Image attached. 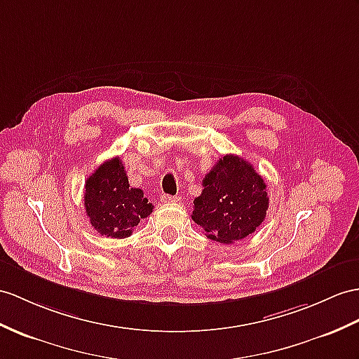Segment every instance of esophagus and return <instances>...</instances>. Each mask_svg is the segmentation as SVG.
Wrapping results in <instances>:
<instances>
[{"instance_id": "1", "label": "esophagus", "mask_w": 359, "mask_h": 359, "mask_svg": "<svg viewBox=\"0 0 359 359\" xmlns=\"http://www.w3.org/2000/svg\"><path fill=\"white\" fill-rule=\"evenodd\" d=\"M163 203H177V201H180V198L178 196H172V195H161V198H160Z\"/></svg>"}]
</instances>
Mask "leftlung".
Wrapping results in <instances>:
<instances>
[{
  "mask_svg": "<svg viewBox=\"0 0 359 359\" xmlns=\"http://www.w3.org/2000/svg\"><path fill=\"white\" fill-rule=\"evenodd\" d=\"M203 186L194 201L191 219L203 226L208 239L233 243L264 222L269 205L266 184L241 156L224 155L205 175Z\"/></svg>",
  "mask_w": 359,
  "mask_h": 359,
  "instance_id": "left-lung-1",
  "label": "left lung"
}]
</instances>
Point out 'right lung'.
<instances>
[{
	"mask_svg": "<svg viewBox=\"0 0 359 359\" xmlns=\"http://www.w3.org/2000/svg\"><path fill=\"white\" fill-rule=\"evenodd\" d=\"M83 203L94 229L114 239L129 238L154 208L142 189L129 187L125 165L118 156L100 164L86 180Z\"/></svg>",
	"mask_w": 359,
	"mask_h": 359,
	"instance_id": "right-lung-1",
	"label": "right lung"
}]
</instances>
